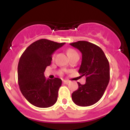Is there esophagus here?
<instances>
[{
    "label": "esophagus",
    "instance_id": "obj_1",
    "mask_svg": "<svg viewBox=\"0 0 130 130\" xmlns=\"http://www.w3.org/2000/svg\"><path fill=\"white\" fill-rule=\"evenodd\" d=\"M63 84H67L69 83V80H63Z\"/></svg>",
    "mask_w": 130,
    "mask_h": 130
}]
</instances>
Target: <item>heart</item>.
I'll return each mask as SVG.
<instances>
[{
    "mask_svg": "<svg viewBox=\"0 0 130 130\" xmlns=\"http://www.w3.org/2000/svg\"><path fill=\"white\" fill-rule=\"evenodd\" d=\"M77 53L75 50H72V49H70V50H69L67 51V55L69 56H71V55H74V54H77ZM55 57V55H54L53 56V60H54Z\"/></svg>",
    "mask_w": 130,
    "mask_h": 130,
    "instance_id": "obj_1",
    "label": "heart"
}]
</instances>
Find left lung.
I'll use <instances>...</instances> for the list:
<instances>
[{"label":"left lung","instance_id":"left-lung-1","mask_svg":"<svg viewBox=\"0 0 130 130\" xmlns=\"http://www.w3.org/2000/svg\"><path fill=\"white\" fill-rule=\"evenodd\" d=\"M70 44L82 53L79 73L86 77L84 84L78 82L79 88L72 94V99L79 106H90L100 100L109 84V61L102 50L94 44L80 41Z\"/></svg>","mask_w":130,"mask_h":130}]
</instances>
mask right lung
<instances>
[{
	"label": "right lung",
	"mask_w": 130,
	"mask_h": 130,
	"mask_svg": "<svg viewBox=\"0 0 130 130\" xmlns=\"http://www.w3.org/2000/svg\"><path fill=\"white\" fill-rule=\"evenodd\" d=\"M50 40H38L25 50L18 66V79L20 91L25 99L37 107L47 108L57 101L61 85L59 78L50 79L44 71L51 65L52 55L65 44Z\"/></svg>",
	"instance_id": "obj_1"
}]
</instances>
